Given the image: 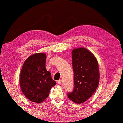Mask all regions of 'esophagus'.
I'll use <instances>...</instances> for the list:
<instances>
[{
	"instance_id": "1",
	"label": "esophagus",
	"mask_w": 123,
	"mask_h": 123,
	"mask_svg": "<svg viewBox=\"0 0 123 123\" xmlns=\"http://www.w3.org/2000/svg\"><path fill=\"white\" fill-rule=\"evenodd\" d=\"M57 83H58V85H61V83H62V80H58V81H57Z\"/></svg>"
}]
</instances>
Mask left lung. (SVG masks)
Listing matches in <instances>:
<instances>
[{"instance_id":"8db88e82","label":"left lung","mask_w":123,"mask_h":123,"mask_svg":"<svg viewBox=\"0 0 123 123\" xmlns=\"http://www.w3.org/2000/svg\"><path fill=\"white\" fill-rule=\"evenodd\" d=\"M74 71V90L68 98L74 103L80 104L90 98L99 85L100 73L97 59L85 48L72 50Z\"/></svg>"}]
</instances>
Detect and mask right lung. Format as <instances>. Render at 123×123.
Masks as SVG:
<instances>
[{"label":"right lung","mask_w":123,"mask_h":123,"mask_svg":"<svg viewBox=\"0 0 123 123\" xmlns=\"http://www.w3.org/2000/svg\"><path fill=\"white\" fill-rule=\"evenodd\" d=\"M46 55L37 53L28 57L20 73V86L21 91L31 102L40 103L47 98L49 92L56 82L45 67Z\"/></svg>","instance_id":"1"}]
</instances>
